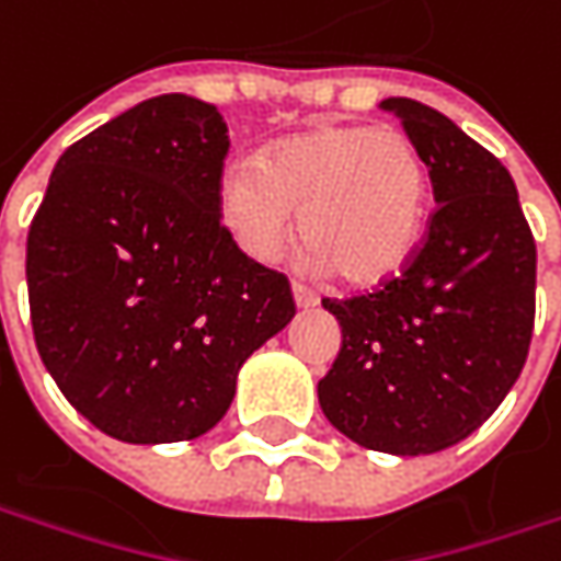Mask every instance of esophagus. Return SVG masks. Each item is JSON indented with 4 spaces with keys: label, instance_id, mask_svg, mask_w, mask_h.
Returning <instances> with one entry per match:
<instances>
[{
    "label": "esophagus",
    "instance_id": "1",
    "mask_svg": "<svg viewBox=\"0 0 561 561\" xmlns=\"http://www.w3.org/2000/svg\"><path fill=\"white\" fill-rule=\"evenodd\" d=\"M293 302L299 309H312V306H318V296L309 287H302V284H293Z\"/></svg>",
    "mask_w": 561,
    "mask_h": 561
}]
</instances>
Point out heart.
Listing matches in <instances>:
<instances>
[{"label":"heart","mask_w":561,"mask_h":561,"mask_svg":"<svg viewBox=\"0 0 561 561\" xmlns=\"http://www.w3.org/2000/svg\"><path fill=\"white\" fill-rule=\"evenodd\" d=\"M427 168L397 127H318L277 142L218 181V211L252 262H274L293 233L324 268L356 287L397 277L415 255L427 215Z\"/></svg>","instance_id":"b5f03b06"}]
</instances>
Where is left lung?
<instances>
[{
	"mask_svg": "<svg viewBox=\"0 0 561 561\" xmlns=\"http://www.w3.org/2000/svg\"><path fill=\"white\" fill-rule=\"evenodd\" d=\"M380 108L415 142L437 208L399 277L321 302L343 343L318 380V402L365 449L427 456L474 434L522 375L537 247L515 181L493 152L415 99H383Z\"/></svg>",
	"mask_w": 561,
	"mask_h": 561,
	"instance_id": "8db88e82",
	"label": "left lung"
}]
</instances>
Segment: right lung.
<instances>
[{
	"instance_id": "add662e5",
	"label": "right lung",
	"mask_w": 561,
	"mask_h": 561,
	"mask_svg": "<svg viewBox=\"0 0 561 561\" xmlns=\"http://www.w3.org/2000/svg\"><path fill=\"white\" fill-rule=\"evenodd\" d=\"M230 137L203 99H146L55 164L27 233L36 350L58 390L121 443L196 440L237 375L296 314L290 284L221 227Z\"/></svg>"
}]
</instances>
